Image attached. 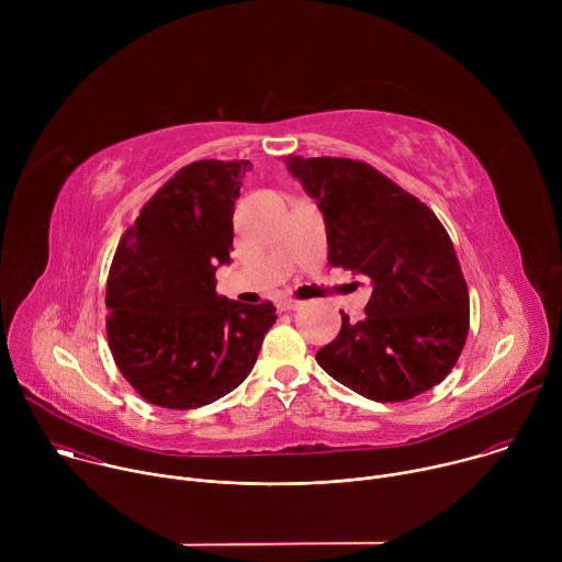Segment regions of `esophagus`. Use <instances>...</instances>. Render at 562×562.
<instances>
[{
	"label": "esophagus",
	"instance_id": "esophagus-1",
	"mask_svg": "<svg viewBox=\"0 0 562 562\" xmlns=\"http://www.w3.org/2000/svg\"><path fill=\"white\" fill-rule=\"evenodd\" d=\"M300 304H302V302H297V300H293V297H280V300H278V308H280V311H295Z\"/></svg>",
	"mask_w": 562,
	"mask_h": 562
}]
</instances>
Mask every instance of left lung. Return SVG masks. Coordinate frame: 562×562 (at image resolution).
Wrapping results in <instances>:
<instances>
[{
	"instance_id": "8db88e82",
	"label": "left lung",
	"mask_w": 562,
	"mask_h": 562,
	"mask_svg": "<svg viewBox=\"0 0 562 562\" xmlns=\"http://www.w3.org/2000/svg\"><path fill=\"white\" fill-rule=\"evenodd\" d=\"M325 215L329 265L364 276L367 315L315 353L334 380L375 403H403L447 378L469 334V291L436 213L349 157L289 155Z\"/></svg>"
}]
</instances>
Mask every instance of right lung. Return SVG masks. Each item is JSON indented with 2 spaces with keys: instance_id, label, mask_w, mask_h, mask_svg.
<instances>
[{
  "instance_id": "1",
  "label": "right lung",
  "mask_w": 562,
  "mask_h": 562,
  "mask_svg": "<svg viewBox=\"0 0 562 562\" xmlns=\"http://www.w3.org/2000/svg\"><path fill=\"white\" fill-rule=\"evenodd\" d=\"M249 159L180 169L122 235L106 280L113 360L150 405L198 409L251 373L276 306L215 293Z\"/></svg>"
}]
</instances>
